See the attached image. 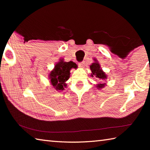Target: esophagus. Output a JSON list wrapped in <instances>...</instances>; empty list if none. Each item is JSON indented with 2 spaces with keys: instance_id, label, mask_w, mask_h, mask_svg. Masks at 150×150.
I'll return each instance as SVG.
<instances>
[{
  "instance_id": "obj_1",
  "label": "esophagus",
  "mask_w": 150,
  "mask_h": 150,
  "mask_svg": "<svg viewBox=\"0 0 150 150\" xmlns=\"http://www.w3.org/2000/svg\"><path fill=\"white\" fill-rule=\"evenodd\" d=\"M79 66L81 68H83L85 66V62H79Z\"/></svg>"
}]
</instances>
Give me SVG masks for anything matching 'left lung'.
<instances>
[{"mask_svg":"<svg viewBox=\"0 0 150 150\" xmlns=\"http://www.w3.org/2000/svg\"><path fill=\"white\" fill-rule=\"evenodd\" d=\"M90 69L91 70V71H92V73H91V76H92V77L95 76V77H97L98 79L101 80L106 79L105 73L101 70L100 65L98 64L97 62L92 63V65L90 66ZM105 84H98L96 87H97L98 88H102L103 87H105Z\"/></svg>","mask_w":150,"mask_h":150,"instance_id":"8db88e82","label":"left lung"}]
</instances>
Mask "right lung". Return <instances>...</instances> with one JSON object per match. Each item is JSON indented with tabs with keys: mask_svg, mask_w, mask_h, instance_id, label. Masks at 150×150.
<instances>
[{
	"mask_svg": "<svg viewBox=\"0 0 150 150\" xmlns=\"http://www.w3.org/2000/svg\"><path fill=\"white\" fill-rule=\"evenodd\" d=\"M72 68H77V65L73 62H64L63 59L55 65L54 69L50 74V79L55 89L59 91L64 89L63 87L66 86L65 82L69 78L70 70Z\"/></svg>",
	"mask_w": 150,
	"mask_h": 150,
	"instance_id": "1",
	"label": "right lung"
}]
</instances>
